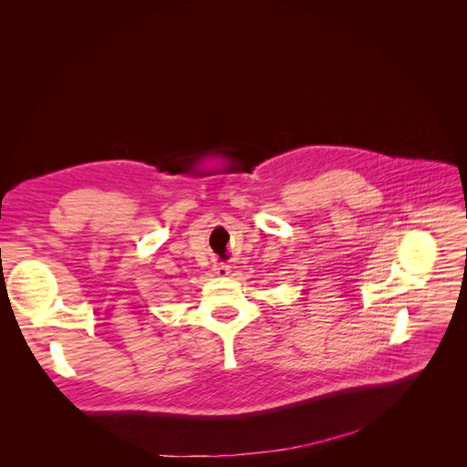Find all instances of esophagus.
I'll return each instance as SVG.
<instances>
[{
    "mask_svg": "<svg viewBox=\"0 0 467 467\" xmlns=\"http://www.w3.org/2000/svg\"><path fill=\"white\" fill-rule=\"evenodd\" d=\"M230 265L228 263H216L214 265V273L218 275V276H228L230 275Z\"/></svg>",
    "mask_w": 467,
    "mask_h": 467,
    "instance_id": "34e87169",
    "label": "esophagus"
}]
</instances>
